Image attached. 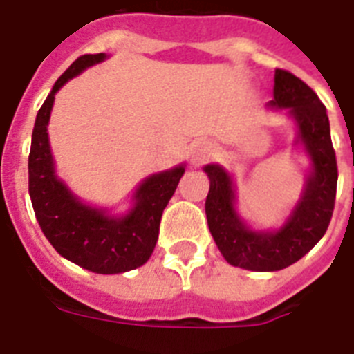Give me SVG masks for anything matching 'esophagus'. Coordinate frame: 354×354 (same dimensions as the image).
I'll use <instances>...</instances> for the list:
<instances>
[{"mask_svg": "<svg viewBox=\"0 0 354 354\" xmlns=\"http://www.w3.org/2000/svg\"><path fill=\"white\" fill-rule=\"evenodd\" d=\"M212 155H214V147H212L211 143L198 142L192 145V153H190V156H192V162L196 164V166H199V164H205Z\"/></svg>", "mask_w": 354, "mask_h": 354, "instance_id": "1", "label": "esophagus"}]
</instances>
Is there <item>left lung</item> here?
Segmentation results:
<instances>
[{
	"instance_id": "obj_1",
	"label": "left lung",
	"mask_w": 354,
	"mask_h": 354,
	"mask_svg": "<svg viewBox=\"0 0 354 354\" xmlns=\"http://www.w3.org/2000/svg\"><path fill=\"white\" fill-rule=\"evenodd\" d=\"M268 108L288 110L297 123V142L312 160L299 203L286 224L274 231H254L235 211V188L231 175L218 164H207L211 187L205 199L209 230L222 256L233 267L272 272L304 257L325 235L330 224L338 166L332 147L326 108L310 86L295 74L276 68L274 98Z\"/></svg>"
}]
</instances>
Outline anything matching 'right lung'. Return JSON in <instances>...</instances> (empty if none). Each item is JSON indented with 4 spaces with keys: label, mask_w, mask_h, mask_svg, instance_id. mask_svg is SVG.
Instances as JSON below:
<instances>
[{
    "label": "right lung",
    "mask_w": 354,
    "mask_h": 354,
    "mask_svg": "<svg viewBox=\"0 0 354 354\" xmlns=\"http://www.w3.org/2000/svg\"><path fill=\"white\" fill-rule=\"evenodd\" d=\"M106 54H86L61 74L37 113L29 151V196L37 222L57 254L97 274H119L142 267L155 250L162 212L174 196L185 166L147 177L132 196L134 205L123 216L86 205L57 179L48 140V121L55 93Z\"/></svg>",
    "instance_id": "obj_1"
}]
</instances>
